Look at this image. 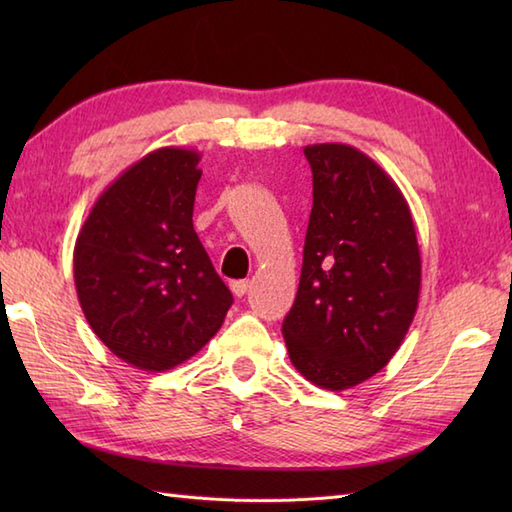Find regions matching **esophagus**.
Here are the masks:
<instances>
[{
    "label": "esophagus",
    "instance_id": "34e87169",
    "mask_svg": "<svg viewBox=\"0 0 512 512\" xmlns=\"http://www.w3.org/2000/svg\"><path fill=\"white\" fill-rule=\"evenodd\" d=\"M248 288H250V281H246V279L231 281V290H233L235 297H244L246 292H248Z\"/></svg>",
    "mask_w": 512,
    "mask_h": 512
}]
</instances>
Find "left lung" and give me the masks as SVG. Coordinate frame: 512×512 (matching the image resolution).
Returning a JSON list of instances; mask_svg holds the SVG:
<instances>
[{
	"instance_id": "8db88e82",
	"label": "left lung",
	"mask_w": 512,
	"mask_h": 512,
	"mask_svg": "<svg viewBox=\"0 0 512 512\" xmlns=\"http://www.w3.org/2000/svg\"><path fill=\"white\" fill-rule=\"evenodd\" d=\"M303 154L312 211L281 332L303 378L343 391L380 372L405 341L418 310L420 248L405 195L372 158L341 143Z\"/></svg>"
}]
</instances>
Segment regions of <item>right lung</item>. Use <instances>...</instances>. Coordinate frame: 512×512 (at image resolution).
Wrapping results in <instances>:
<instances>
[{
  "instance_id": "add662e5",
  "label": "right lung",
  "mask_w": 512,
  "mask_h": 512,
  "mask_svg": "<svg viewBox=\"0 0 512 512\" xmlns=\"http://www.w3.org/2000/svg\"><path fill=\"white\" fill-rule=\"evenodd\" d=\"M200 158L184 147L149 151L99 195L74 244L85 319L107 350L145 372L198 354L233 303L193 228Z\"/></svg>"
}]
</instances>
